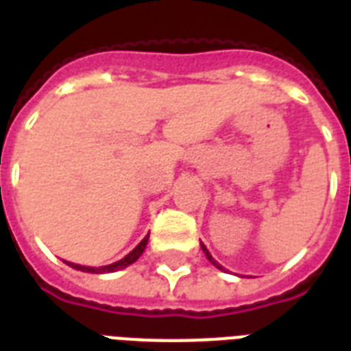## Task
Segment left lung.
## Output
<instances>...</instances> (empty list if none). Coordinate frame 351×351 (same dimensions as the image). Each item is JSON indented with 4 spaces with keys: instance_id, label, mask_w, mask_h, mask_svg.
I'll list each match as a JSON object with an SVG mask.
<instances>
[{
    "instance_id": "1",
    "label": "left lung",
    "mask_w": 351,
    "mask_h": 351,
    "mask_svg": "<svg viewBox=\"0 0 351 351\" xmlns=\"http://www.w3.org/2000/svg\"><path fill=\"white\" fill-rule=\"evenodd\" d=\"M200 245H202V251H204V255L208 256V261H209V262H211V264H213V266H215V267H219V269H222V271H224V267L220 266L219 262L215 261L213 256H211V253H209V251H208V247H206V245H204V244H200Z\"/></svg>"
}]
</instances>
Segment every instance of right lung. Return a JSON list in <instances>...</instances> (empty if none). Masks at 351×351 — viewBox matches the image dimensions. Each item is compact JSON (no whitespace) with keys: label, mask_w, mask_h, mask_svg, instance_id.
<instances>
[{"label":"right lung","mask_w":351,"mask_h":351,"mask_svg":"<svg viewBox=\"0 0 351 351\" xmlns=\"http://www.w3.org/2000/svg\"><path fill=\"white\" fill-rule=\"evenodd\" d=\"M147 240H149V234H145V239L140 242V244L131 251V253H127L121 261L118 262H112V264H107V266H101V267H90V266H80V264H73V262H67L69 266L74 267V269H80V271H85V273H112V271H118V269H123V267L131 266L132 262H136L140 258V255L143 253L145 250V245H147Z\"/></svg>","instance_id":"1"}]
</instances>
